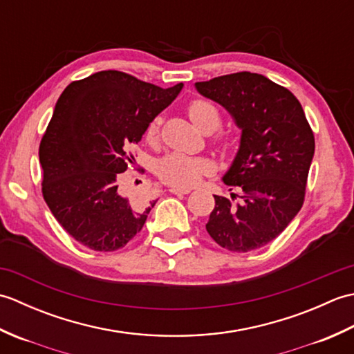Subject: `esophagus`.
<instances>
[{"mask_svg": "<svg viewBox=\"0 0 354 354\" xmlns=\"http://www.w3.org/2000/svg\"><path fill=\"white\" fill-rule=\"evenodd\" d=\"M169 192L173 194H178V196H184V194L190 193L189 189H181V187H170Z\"/></svg>", "mask_w": 354, "mask_h": 354, "instance_id": "1", "label": "esophagus"}]
</instances>
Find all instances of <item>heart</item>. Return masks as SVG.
Segmentation results:
<instances>
[{"instance_id":"obj_1","label":"heart","mask_w":354,"mask_h":354,"mask_svg":"<svg viewBox=\"0 0 354 354\" xmlns=\"http://www.w3.org/2000/svg\"><path fill=\"white\" fill-rule=\"evenodd\" d=\"M189 115L193 124L199 131L212 129L213 132L221 123L219 109L212 102L207 100H193L189 104ZM158 132H160V118H155L147 127L146 138L149 141H156ZM209 169H212V165H209L205 158L170 153L158 162L156 173L165 184L176 187H190L196 184L201 176L208 173Z\"/></svg>"}]
</instances>
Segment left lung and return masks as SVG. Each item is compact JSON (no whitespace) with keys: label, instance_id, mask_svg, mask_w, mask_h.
Listing matches in <instances>:
<instances>
[{"label":"left lung","instance_id":"1","mask_svg":"<svg viewBox=\"0 0 354 354\" xmlns=\"http://www.w3.org/2000/svg\"><path fill=\"white\" fill-rule=\"evenodd\" d=\"M198 93L230 112L240 133L223 183L243 192L239 204L216 196L205 225L217 245L248 252L272 242L298 214L315 153L301 103L257 73L242 71L194 84ZM231 190V189H230Z\"/></svg>","mask_w":354,"mask_h":354}]
</instances>
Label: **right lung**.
<instances>
[{
    "label": "right lung",
    "mask_w": 354,
    "mask_h": 354,
    "mask_svg": "<svg viewBox=\"0 0 354 354\" xmlns=\"http://www.w3.org/2000/svg\"><path fill=\"white\" fill-rule=\"evenodd\" d=\"M122 71H99L64 89L39 146L42 194L56 221L94 251H115L141 231L156 201L120 192L129 149L181 93Z\"/></svg>",
    "instance_id": "1"
}]
</instances>
